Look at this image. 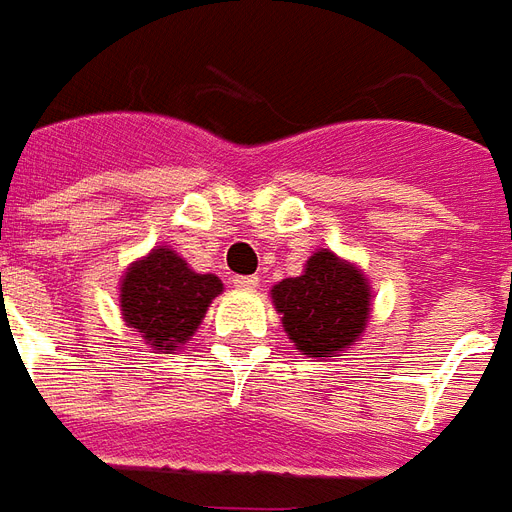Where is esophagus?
<instances>
[{
	"label": "esophagus",
	"instance_id": "34e87169",
	"mask_svg": "<svg viewBox=\"0 0 512 512\" xmlns=\"http://www.w3.org/2000/svg\"><path fill=\"white\" fill-rule=\"evenodd\" d=\"M231 283H234L237 289H256V286H259V275H234Z\"/></svg>",
	"mask_w": 512,
	"mask_h": 512
}]
</instances>
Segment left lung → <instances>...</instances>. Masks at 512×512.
I'll return each instance as SVG.
<instances>
[{
  "mask_svg": "<svg viewBox=\"0 0 512 512\" xmlns=\"http://www.w3.org/2000/svg\"><path fill=\"white\" fill-rule=\"evenodd\" d=\"M283 330L311 357H338L363 333L371 292L352 264L330 251L313 253L300 278L272 286Z\"/></svg>",
  "mask_w": 512,
  "mask_h": 512,
  "instance_id": "8db88e82",
  "label": "left lung"
}]
</instances>
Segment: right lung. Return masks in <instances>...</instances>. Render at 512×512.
<instances>
[{
	"label": "right lung",
	"mask_w": 512,
	"mask_h": 512,
	"mask_svg": "<svg viewBox=\"0 0 512 512\" xmlns=\"http://www.w3.org/2000/svg\"><path fill=\"white\" fill-rule=\"evenodd\" d=\"M223 292L215 275H199L169 248L152 251L122 281V316L155 349H174L199 327Z\"/></svg>",
	"instance_id": "obj_1"
}]
</instances>
